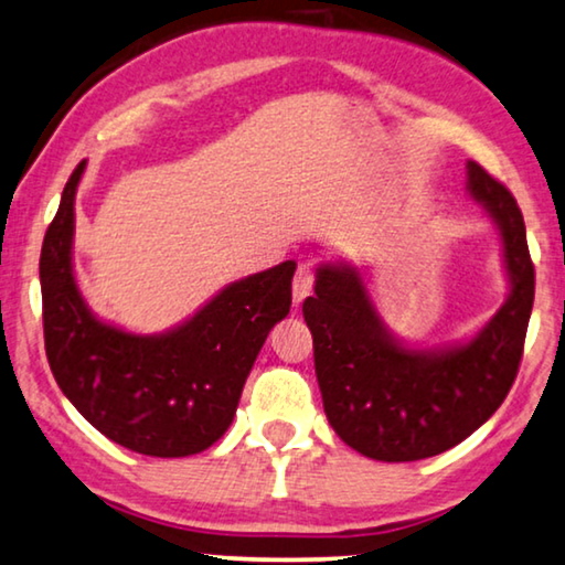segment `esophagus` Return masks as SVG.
Instances as JSON below:
<instances>
[{
    "instance_id": "esophagus-1",
    "label": "esophagus",
    "mask_w": 565,
    "mask_h": 565,
    "mask_svg": "<svg viewBox=\"0 0 565 565\" xmlns=\"http://www.w3.org/2000/svg\"><path fill=\"white\" fill-rule=\"evenodd\" d=\"M312 286H315V268L309 264L299 266L297 274H294V284H291L294 305H301V301L312 294Z\"/></svg>"
}]
</instances>
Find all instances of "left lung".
I'll return each instance as SVG.
<instances>
[{
    "label": "left lung",
    "mask_w": 565,
    "mask_h": 565,
    "mask_svg": "<svg viewBox=\"0 0 565 565\" xmlns=\"http://www.w3.org/2000/svg\"><path fill=\"white\" fill-rule=\"evenodd\" d=\"M468 192L487 206L504 243L510 297L466 343L415 351L376 312L348 264L317 268L301 305L315 340L324 415L361 456L404 463L438 456L487 423L518 379L535 299V266L518 202L502 181L468 161Z\"/></svg>",
    "instance_id": "obj_1"
}]
</instances>
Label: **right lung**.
<instances>
[{
	"label": "right lung",
	"instance_id": "obj_1",
	"mask_svg": "<svg viewBox=\"0 0 565 565\" xmlns=\"http://www.w3.org/2000/svg\"><path fill=\"white\" fill-rule=\"evenodd\" d=\"M86 161L71 173L41 250L45 355L61 392L109 440L156 458L194 456L233 423L243 384L268 332L289 315L297 264L253 274L161 335L102 322L74 279V200Z\"/></svg>",
	"mask_w": 565,
	"mask_h": 565
}]
</instances>
